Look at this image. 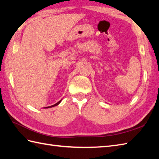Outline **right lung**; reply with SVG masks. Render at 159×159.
<instances>
[{"label":"right lung","instance_id":"obj_1","mask_svg":"<svg viewBox=\"0 0 159 159\" xmlns=\"http://www.w3.org/2000/svg\"><path fill=\"white\" fill-rule=\"evenodd\" d=\"M61 100H60L58 102L55 103V104H53V105L49 106V107H43V108H46H46H47V109H48V108H51V107H55V106H57V105H58V104H59L61 102Z\"/></svg>","mask_w":159,"mask_h":159}]
</instances>
